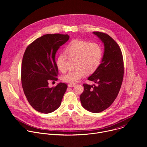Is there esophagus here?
Listing matches in <instances>:
<instances>
[{"instance_id":"obj_1","label":"esophagus","mask_w":147,"mask_h":147,"mask_svg":"<svg viewBox=\"0 0 147 147\" xmlns=\"http://www.w3.org/2000/svg\"><path fill=\"white\" fill-rule=\"evenodd\" d=\"M76 85L74 84H71V83H69L68 84V87H74Z\"/></svg>"}]
</instances>
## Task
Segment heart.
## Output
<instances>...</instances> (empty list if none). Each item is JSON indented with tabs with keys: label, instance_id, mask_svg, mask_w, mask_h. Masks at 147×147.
I'll list each match as a JSON object with an SVG mask.
<instances>
[{
	"label": "heart",
	"instance_id": "obj_1",
	"mask_svg": "<svg viewBox=\"0 0 147 147\" xmlns=\"http://www.w3.org/2000/svg\"><path fill=\"white\" fill-rule=\"evenodd\" d=\"M65 52L70 57L77 58L75 63L77 68L69 71L61 77L63 81L71 84L79 81L87 72L92 73L96 71L102 57V51L98 44L81 39L73 40L66 48ZM66 53H60L56 59V66L61 72H65L66 70Z\"/></svg>",
	"mask_w": 147,
	"mask_h": 147
}]
</instances>
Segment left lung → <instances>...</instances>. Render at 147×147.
I'll return each mask as SVG.
<instances>
[{"instance_id":"1","label":"left lung","mask_w":147,"mask_h":147,"mask_svg":"<svg viewBox=\"0 0 147 147\" xmlns=\"http://www.w3.org/2000/svg\"><path fill=\"white\" fill-rule=\"evenodd\" d=\"M104 45L103 57L98 68L88 80L96 86L84 84L80 95L82 107L92 113H99L109 108L120 91L124 74V63L121 49L109 35L93 32Z\"/></svg>"}]
</instances>
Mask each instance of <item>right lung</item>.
<instances>
[{"label": "right lung", "mask_w": 147, "mask_h": 147, "mask_svg": "<svg viewBox=\"0 0 147 147\" xmlns=\"http://www.w3.org/2000/svg\"><path fill=\"white\" fill-rule=\"evenodd\" d=\"M69 38L67 34H46L35 39L24 52L22 86L28 102L38 112L49 113L60 106L67 86L60 82L55 87L49 88L48 81L57 80L56 53Z\"/></svg>", "instance_id": "add662e5"}]
</instances>
